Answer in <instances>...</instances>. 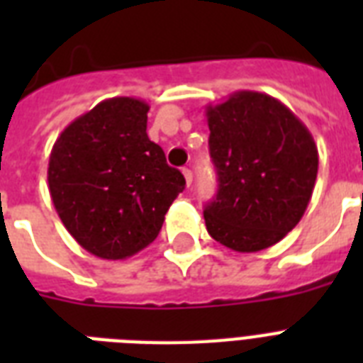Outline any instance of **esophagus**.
Returning <instances> with one entry per match:
<instances>
[{"label": "esophagus", "mask_w": 363, "mask_h": 363, "mask_svg": "<svg viewBox=\"0 0 363 363\" xmlns=\"http://www.w3.org/2000/svg\"><path fill=\"white\" fill-rule=\"evenodd\" d=\"M182 175H184V179H186V186H192V181H194L192 171L188 169V167H182Z\"/></svg>", "instance_id": "obj_1"}]
</instances>
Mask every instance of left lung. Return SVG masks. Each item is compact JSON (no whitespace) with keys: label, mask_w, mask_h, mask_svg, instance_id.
Returning <instances> with one entry per match:
<instances>
[{"label":"left lung","mask_w":363,"mask_h":363,"mask_svg":"<svg viewBox=\"0 0 363 363\" xmlns=\"http://www.w3.org/2000/svg\"><path fill=\"white\" fill-rule=\"evenodd\" d=\"M218 192L205 205L207 232L238 252L281 241L301 220L318 173L307 125L267 94H232L207 107Z\"/></svg>","instance_id":"obj_1"}]
</instances>
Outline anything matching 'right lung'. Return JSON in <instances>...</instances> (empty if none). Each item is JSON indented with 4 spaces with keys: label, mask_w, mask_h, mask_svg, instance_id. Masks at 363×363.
I'll return each mask as SVG.
<instances>
[{
    "label": "right lung",
    "mask_w": 363,
    "mask_h": 363,
    "mask_svg": "<svg viewBox=\"0 0 363 363\" xmlns=\"http://www.w3.org/2000/svg\"><path fill=\"white\" fill-rule=\"evenodd\" d=\"M148 105L111 98L71 122L48 160V190L65 230L104 259L130 258L158 238L184 190L147 135Z\"/></svg>",
    "instance_id": "add662e5"
}]
</instances>
